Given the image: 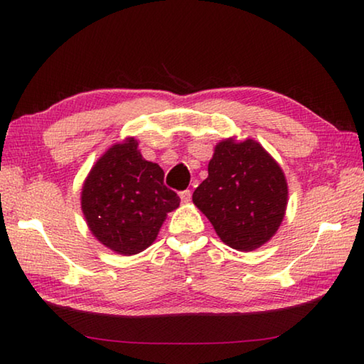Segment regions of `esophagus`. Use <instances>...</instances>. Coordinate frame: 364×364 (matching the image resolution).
Returning a JSON list of instances; mask_svg holds the SVG:
<instances>
[{
	"mask_svg": "<svg viewBox=\"0 0 364 364\" xmlns=\"http://www.w3.org/2000/svg\"><path fill=\"white\" fill-rule=\"evenodd\" d=\"M180 199H181L183 204H188V202L191 200V191H189V189L181 191V193H180Z\"/></svg>",
	"mask_w": 364,
	"mask_h": 364,
	"instance_id": "1",
	"label": "esophagus"
}]
</instances>
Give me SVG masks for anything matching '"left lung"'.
Here are the masks:
<instances>
[{
	"mask_svg": "<svg viewBox=\"0 0 364 364\" xmlns=\"http://www.w3.org/2000/svg\"><path fill=\"white\" fill-rule=\"evenodd\" d=\"M287 196L284 171L260 143L226 138L215 146L193 202L226 245L252 252L278 231Z\"/></svg>",
	"mask_w": 364,
	"mask_h": 364,
	"instance_id": "left-lung-1",
	"label": "left lung"
}]
</instances>
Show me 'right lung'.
<instances>
[{"label":"right lung","instance_id":"obj_1","mask_svg":"<svg viewBox=\"0 0 364 364\" xmlns=\"http://www.w3.org/2000/svg\"><path fill=\"white\" fill-rule=\"evenodd\" d=\"M80 200L91 234L125 257L149 247L167 213L180 205V197L164 184V170L141 156L133 136L96 160Z\"/></svg>","mask_w":364,"mask_h":364}]
</instances>
